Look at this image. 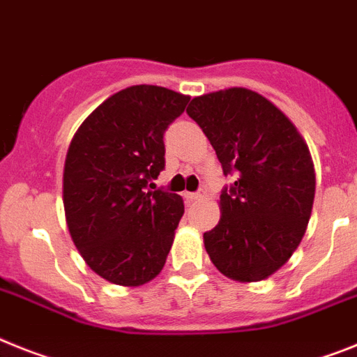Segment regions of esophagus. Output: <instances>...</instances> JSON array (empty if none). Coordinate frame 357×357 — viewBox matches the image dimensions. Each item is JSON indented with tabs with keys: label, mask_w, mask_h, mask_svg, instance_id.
Instances as JSON below:
<instances>
[{
	"label": "esophagus",
	"mask_w": 357,
	"mask_h": 357,
	"mask_svg": "<svg viewBox=\"0 0 357 357\" xmlns=\"http://www.w3.org/2000/svg\"><path fill=\"white\" fill-rule=\"evenodd\" d=\"M205 196L203 192H185V197H187L188 202H196V199H202Z\"/></svg>",
	"instance_id": "34e87169"
}]
</instances>
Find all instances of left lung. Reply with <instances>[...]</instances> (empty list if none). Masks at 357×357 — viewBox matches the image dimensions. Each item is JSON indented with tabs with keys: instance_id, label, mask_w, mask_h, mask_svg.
Returning a JSON list of instances; mask_svg holds the SVG:
<instances>
[{
	"instance_id": "8db88e82",
	"label": "left lung",
	"mask_w": 357,
	"mask_h": 357,
	"mask_svg": "<svg viewBox=\"0 0 357 357\" xmlns=\"http://www.w3.org/2000/svg\"><path fill=\"white\" fill-rule=\"evenodd\" d=\"M187 114L214 146L225 176L221 220L203 234L218 271L261 281L289 261L312 212L316 176L308 146L285 114L247 89L194 98Z\"/></svg>"
}]
</instances>
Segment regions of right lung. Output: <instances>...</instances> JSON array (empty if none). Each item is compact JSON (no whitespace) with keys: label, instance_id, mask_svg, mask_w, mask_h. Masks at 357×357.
Listing matches in <instances>:
<instances>
[{"label":"right lung","instance_id":"obj_1","mask_svg":"<svg viewBox=\"0 0 357 357\" xmlns=\"http://www.w3.org/2000/svg\"><path fill=\"white\" fill-rule=\"evenodd\" d=\"M188 101L165 86H128L103 101L68 146V230L86 265L110 283L143 285L167 261L185 206L152 181L165 169V130Z\"/></svg>","mask_w":357,"mask_h":357}]
</instances>
